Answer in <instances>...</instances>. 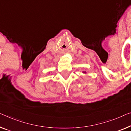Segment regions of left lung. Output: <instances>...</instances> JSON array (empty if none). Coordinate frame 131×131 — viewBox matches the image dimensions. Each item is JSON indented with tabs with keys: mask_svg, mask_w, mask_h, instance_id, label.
Segmentation results:
<instances>
[{
	"mask_svg": "<svg viewBox=\"0 0 131 131\" xmlns=\"http://www.w3.org/2000/svg\"><path fill=\"white\" fill-rule=\"evenodd\" d=\"M83 73H86V72H83Z\"/></svg>",
	"mask_w": 131,
	"mask_h": 131,
	"instance_id": "left-lung-1",
	"label": "left lung"
}]
</instances>
